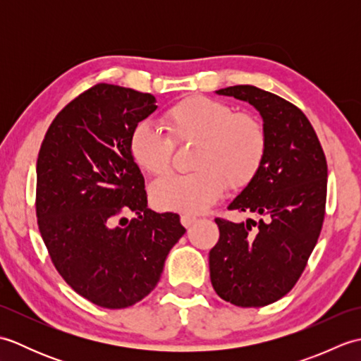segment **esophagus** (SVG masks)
Wrapping results in <instances>:
<instances>
[{"label": "esophagus", "mask_w": 361, "mask_h": 361, "mask_svg": "<svg viewBox=\"0 0 361 361\" xmlns=\"http://www.w3.org/2000/svg\"><path fill=\"white\" fill-rule=\"evenodd\" d=\"M197 221V217H192V216H181V225L185 226V228H189V226H192Z\"/></svg>", "instance_id": "34e87169"}]
</instances>
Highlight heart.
Wrapping results in <instances>:
<instances>
[{
    "mask_svg": "<svg viewBox=\"0 0 361 361\" xmlns=\"http://www.w3.org/2000/svg\"><path fill=\"white\" fill-rule=\"evenodd\" d=\"M169 136L141 122L130 136V153L141 171L164 175L171 171L173 142H198L189 175H169L152 185L158 209L200 214L225 190H240L257 175L267 152V135L250 113H235L226 102L203 96L188 97L164 114Z\"/></svg>",
    "mask_w": 361,
    "mask_h": 361,
    "instance_id": "obj_1",
    "label": "heart"
}]
</instances>
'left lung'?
<instances>
[{"instance_id": "1", "label": "left lung", "mask_w": 361, "mask_h": 361, "mask_svg": "<svg viewBox=\"0 0 361 361\" xmlns=\"http://www.w3.org/2000/svg\"><path fill=\"white\" fill-rule=\"evenodd\" d=\"M259 111L267 152L257 175L228 209L250 214L234 224L216 219L220 239L209 251L216 293L239 307H262L293 288L323 228L327 163L305 114L286 99L251 85L216 91Z\"/></svg>"}]
</instances>
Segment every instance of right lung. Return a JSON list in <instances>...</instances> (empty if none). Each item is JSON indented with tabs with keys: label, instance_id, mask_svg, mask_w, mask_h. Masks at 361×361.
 Returning a JSON list of instances; mask_svg holds the SVG:
<instances>
[{
	"label": "right lung",
	"instance_id": "right-lung-1",
	"mask_svg": "<svg viewBox=\"0 0 361 361\" xmlns=\"http://www.w3.org/2000/svg\"><path fill=\"white\" fill-rule=\"evenodd\" d=\"M155 104L149 93L97 83L57 114L38 153L37 219L52 264L74 291L105 309L147 296L186 233L178 214L147 208L130 153L132 132ZM130 210L137 217L122 226Z\"/></svg>",
	"mask_w": 361,
	"mask_h": 361
}]
</instances>
